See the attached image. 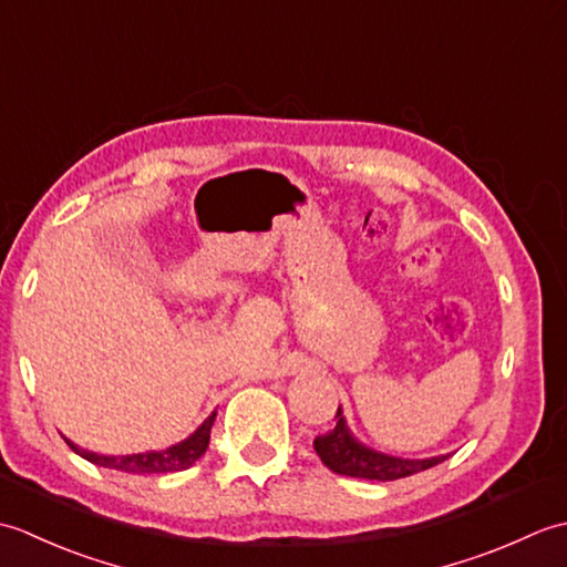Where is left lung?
Instances as JSON below:
<instances>
[{
	"label": "left lung",
	"mask_w": 567,
	"mask_h": 567,
	"mask_svg": "<svg viewBox=\"0 0 567 567\" xmlns=\"http://www.w3.org/2000/svg\"><path fill=\"white\" fill-rule=\"evenodd\" d=\"M336 416H339L336 426L329 433H323V436L315 439V451L319 453L321 463L329 470H333L336 475L380 480V483H388V480H400V477L421 473V470H429L433 465L443 463L445 457H451V453L431 455V457H400V455L375 451L353 436V431L346 424L341 406L339 412H336Z\"/></svg>",
	"instance_id": "obj_1"
}]
</instances>
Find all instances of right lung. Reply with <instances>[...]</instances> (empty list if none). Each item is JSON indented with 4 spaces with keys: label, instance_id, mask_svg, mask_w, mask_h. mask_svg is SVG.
<instances>
[{
    "label": "right lung",
    "instance_id": "right-lung-1",
    "mask_svg": "<svg viewBox=\"0 0 567 567\" xmlns=\"http://www.w3.org/2000/svg\"><path fill=\"white\" fill-rule=\"evenodd\" d=\"M214 419H216V412H212L207 419H204L185 441L167 445L163 451H146V453H131V455H102V453L80 449V445H75L70 439L65 441L80 457H84V461H90L94 465L122 470V473H136V475L177 473V470H187L189 465H195L199 457L207 453Z\"/></svg>",
    "mask_w": 567,
    "mask_h": 567
}]
</instances>
